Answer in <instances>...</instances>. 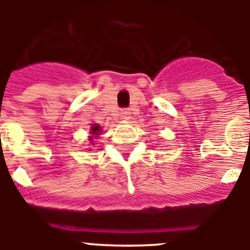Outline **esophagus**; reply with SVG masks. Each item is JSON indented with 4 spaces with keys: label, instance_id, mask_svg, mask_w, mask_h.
Instances as JSON below:
<instances>
[{
    "label": "esophagus",
    "instance_id": "1",
    "mask_svg": "<svg viewBox=\"0 0 250 250\" xmlns=\"http://www.w3.org/2000/svg\"><path fill=\"white\" fill-rule=\"evenodd\" d=\"M120 116H121V119H125V120H127V119L130 118V111L129 110H121V112H120Z\"/></svg>",
    "mask_w": 250,
    "mask_h": 250
}]
</instances>
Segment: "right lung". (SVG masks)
I'll return each mask as SVG.
<instances>
[{
  "mask_svg": "<svg viewBox=\"0 0 250 250\" xmlns=\"http://www.w3.org/2000/svg\"><path fill=\"white\" fill-rule=\"evenodd\" d=\"M100 131H101V127L99 126V125H92L91 132H90V134H91V135H99V132Z\"/></svg>",
  "mask_w": 250,
  "mask_h": 250,
  "instance_id": "1",
  "label": "right lung"
}]
</instances>
